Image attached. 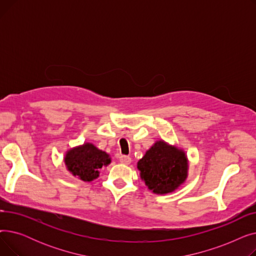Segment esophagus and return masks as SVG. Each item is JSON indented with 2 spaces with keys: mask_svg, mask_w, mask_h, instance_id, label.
I'll use <instances>...</instances> for the list:
<instances>
[{
  "mask_svg": "<svg viewBox=\"0 0 256 256\" xmlns=\"http://www.w3.org/2000/svg\"><path fill=\"white\" fill-rule=\"evenodd\" d=\"M119 160H120V163L128 165L132 162V158L128 156H119Z\"/></svg>",
  "mask_w": 256,
  "mask_h": 256,
  "instance_id": "34e87169",
  "label": "esophagus"
}]
</instances>
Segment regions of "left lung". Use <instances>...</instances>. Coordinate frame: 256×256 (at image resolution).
I'll use <instances>...</instances> for the list:
<instances>
[{"label":"left lung","mask_w":256,"mask_h":256,"mask_svg":"<svg viewBox=\"0 0 256 256\" xmlns=\"http://www.w3.org/2000/svg\"><path fill=\"white\" fill-rule=\"evenodd\" d=\"M137 167L145 184L156 194L173 192L188 176L186 154L162 140L146 152Z\"/></svg>","instance_id":"8db88e82"}]
</instances>
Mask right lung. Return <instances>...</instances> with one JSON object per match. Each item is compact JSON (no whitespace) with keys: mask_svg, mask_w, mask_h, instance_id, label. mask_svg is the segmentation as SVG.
Returning a JSON list of instances; mask_svg holds the SVG:
<instances>
[{"mask_svg":"<svg viewBox=\"0 0 256 256\" xmlns=\"http://www.w3.org/2000/svg\"><path fill=\"white\" fill-rule=\"evenodd\" d=\"M64 162L74 176L84 182H91L98 178V170L102 166L111 163V158L93 144L85 143L67 152Z\"/></svg>","mask_w":256,"mask_h":256,"instance_id":"add662e5","label":"right lung"}]
</instances>
